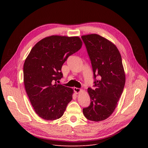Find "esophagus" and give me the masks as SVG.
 I'll list each match as a JSON object with an SVG mask.
<instances>
[{"label":"esophagus","instance_id":"1","mask_svg":"<svg viewBox=\"0 0 148 148\" xmlns=\"http://www.w3.org/2000/svg\"><path fill=\"white\" fill-rule=\"evenodd\" d=\"M74 90L75 92V94H79V92H80L82 91V90L79 88H74Z\"/></svg>","mask_w":148,"mask_h":148}]
</instances>
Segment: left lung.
Segmentation results:
<instances>
[{
  "label": "left lung",
  "instance_id": "obj_1",
  "mask_svg": "<svg viewBox=\"0 0 148 148\" xmlns=\"http://www.w3.org/2000/svg\"><path fill=\"white\" fill-rule=\"evenodd\" d=\"M82 39L91 62L95 88H88L90 103L83 113L88 120L101 121L114 112L125 86L122 58L116 45L101 36L90 34Z\"/></svg>",
  "mask_w": 148,
  "mask_h": 148
}]
</instances>
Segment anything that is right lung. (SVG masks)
<instances>
[{"label": "right lung", "mask_w": 148, "mask_h": 148, "mask_svg": "<svg viewBox=\"0 0 148 148\" xmlns=\"http://www.w3.org/2000/svg\"><path fill=\"white\" fill-rule=\"evenodd\" d=\"M82 46L78 36L52 35L37 42L26 59L25 89L35 113L43 119L60 118L72 100L73 90L56 82L63 77L64 62Z\"/></svg>", "instance_id": "add662e5"}]
</instances>
